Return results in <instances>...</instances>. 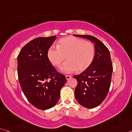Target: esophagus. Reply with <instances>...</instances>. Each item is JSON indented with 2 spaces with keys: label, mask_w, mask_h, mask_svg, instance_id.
I'll return each instance as SVG.
<instances>
[{
  "label": "esophagus",
  "mask_w": 132,
  "mask_h": 132,
  "mask_svg": "<svg viewBox=\"0 0 132 132\" xmlns=\"http://www.w3.org/2000/svg\"><path fill=\"white\" fill-rule=\"evenodd\" d=\"M71 77H72V76H70V75H66V78L67 80H69V79H70L71 78Z\"/></svg>",
  "instance_id": "34e87169"
}]
</instances>
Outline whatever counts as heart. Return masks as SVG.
I'll use <instances>...</instances> for the list:
<instances>
[{"instance_id":"1","label":"heart","mask_w":132,"mask_h":132,"mask_svg":"<svg viewBox=\"0 0 132 132\" xmlns=\"http://www.w3.org/2000/svg\"><path fill=\"white\" fill-rule=\"evenodd\" d=\"M95 55V49L92 43L75 36L60 39L57 47L51 46L47 52L49 62L56 68H60L66 59L68 61L61 68L62 72L66 73L87 69L92 63Z\"/></svg>"}]
</instances>
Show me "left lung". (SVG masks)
<instances>
[{"label":"left lung","mask_w":132,"mask_h":132,"mask_svg":"<svg viewBox=\"0 0 132 132\" xmlns=\"http://www.w3.org/2000/svg\"><path fill=\"white\" fill-rule=\"evenodd\" d=\"M95 44V58L90 66L80 74L75 75L77 85L75 97L83 107H97L105 99L111 83L113 65L109 49L99 39L90 35H75Z\"/></svg>","instance_id":"1"}]
</instances>
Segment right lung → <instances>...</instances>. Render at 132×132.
I'll return each mask as SVG.
<instances>
[{
	"mask_svg": "<svg viewBox=\"0 0 132 132\" xmlns=\"http://www.w3.org/2000/svg\"><path fill=\"white\" fill-rule=\"evenodd\" d=\"M56 36L37 37L27 43L18 56V75L21 88L28 101L40 110L53 107L65 84L64 75L57 72L47 57Z\"/></svg>",
	"mask_w": 132,
	"mask_h": 132,
	"instance_id": "1",
	"label": "right lung"
}]
</instances>
